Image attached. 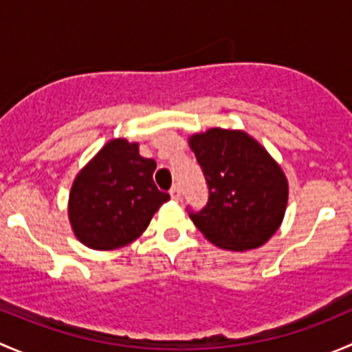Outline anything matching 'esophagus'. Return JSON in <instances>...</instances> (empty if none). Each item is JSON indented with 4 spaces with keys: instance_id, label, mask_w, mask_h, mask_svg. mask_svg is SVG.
I'll return each mask as SVG.
<instances>
[{
    "instance_id": "1",
    "label": "esophagus",
    "mask_w": 352,
    "mask_h": 352,
    "mask_svg": "<svg viewBox=\"0 0 352 352\" xmlns=\"http://www.w3.org/2000/svg\"><path fill=\"white\" fill-rule=\"evenodd\" d=\"M180 196H182V194H180V187L179 184H175V186L170 189V197H172L173 201H180Z\"/></svg>"
}]
</instances>
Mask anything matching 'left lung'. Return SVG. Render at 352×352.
<instances>
[{"label": "left lung", "mask_w": 352, "mask_h": 352, "mask_svg": "<svg viewBox=\"0 0 352 352\" xmlns=\"http://www.w3.org/2000/svg\"><path fill=\"white\" fill-rule=\"evenodd\" d=\"M209 199L189 216L216 247L243 252L264 245L285 218L287 180L272 156L243 131L212 127L189 138Z\"/></svg>", "instance_id": "left-lung-1"}]
</instances>
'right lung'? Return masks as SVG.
Wrapping results in <instances>:
<instances>
[{
  "mask_svg": "<svg viewBox=\"0 0 352 352\" xmlns=\"http://www.w3.org/2000/svg\"><path fill=\"white\" fill-rule=\"evenodd\" d=\"M156 162L138 143L112 140L74 179L69 221L76 239L95 250H113L136 240L170 196L153 182Z\"/></svg>",
  "mask_w": 352,
  "mask_h": 352,
  "instance_id": "add662e5",
  "label": "right lung"
}]
</instances>
